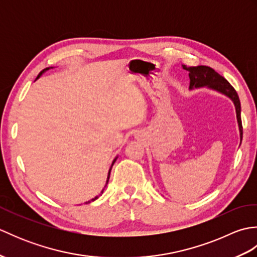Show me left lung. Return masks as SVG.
I'll list each match as a JSON object with an SVG mask.
<instances>
[{
  "mask_svg": "<svg viewBox=\"0 0 257 257\" xmlns=\"http://www.w3.org/2000/svg\"><path fill=\"white\" fill-rule=\"evenodd\" d=\"M182 68L189 73L190 86L189 89H199V88H207L214 90L223 96L227 97L234 103L236 111V119L239 130V138L243 137V128H242V120H241V102L237 96V92L233 88L228 81L222 77L220 74H217L214 69L207 66H191L188 67L187 65H182Z\"/></svg>",
  "mask_w": 257,
  "mask_h": 257,
  "instance_id": "1",
  "label": "left lung"
}]
</instances>
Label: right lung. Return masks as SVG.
Masks as SVG:
<instances>
[{
	"mask_svg": "<svg viewBox=\"0 0 257 257\" xmlns=\"http://www.w3.org/2000/svg\"><path fill=\"white\" fill-rule=\"evenodd\" d=\"M51 68H54V67H47V68H45V69H43V70H42V72H41L40 74H38V76H37V77H36V79H35V80H37L38 78H40V77H41V76H42L43 74H44V73H46V72H47V70H50ZM117 158H118V156H117L116 158H114V159L112 160V163H111V166H110V168H109V171H108V176H107V180H106L105 187H103V189L101 190V192H100L99 194H98V195H96V196H95V198H92L91 200H89V201H87V202H86V203H90V202H92V201H95L96 199H98V198H99V195H100V194H101V193L103 192V190H105V188L107 187V184H108V181H109V177H110V171H111V168H112V166H113V163H114V162H116V160H117Z\"/></svg>",
	"mask_w": 257,
	"mask_h": 257,
	"instance_id": "1",
	"label": "right lung"
}]
</instances>
